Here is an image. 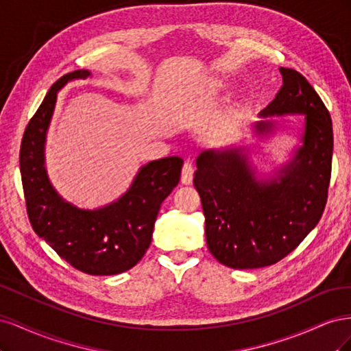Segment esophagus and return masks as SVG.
I'll return each mask as SVG.
<instances>
[{
	"label": "esophagus",
	"mask_w": 351,
	"mask_h": 351,
	"mask_svg": "<svg viewBox=\"0 0 351 351\" xmlns=\"http://www.w3.org/2000/svg\"><path fill=\"white\" fill-rule=\"evenodd\" d=\"M193 173L195 167L192 162H186L182 169V183L183 184H192L193 183Z\"/></svg>",
	"instance_id": "obj_1"
}]
</instances>
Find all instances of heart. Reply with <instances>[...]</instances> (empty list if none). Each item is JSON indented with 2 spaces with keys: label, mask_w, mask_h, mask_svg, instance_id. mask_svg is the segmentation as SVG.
I'll list each match as a JSON object with an SVG mask.
<instances>
[{
  "label": "heart",
  "mask_w": 351,
  "mask_h": 351,
  "mask_svg": "<svg viewBox=\"0 0 351 351\" xmlns=\"http://www.w3.org/2000/svg\"><path fill=\"white\" fill-rule=\"evenodd\" d=\"M226 88V82L222 79H209L208 82H204L199 86V92L204 95V97H215L218 92Z\"/></svg>",
  "instance_id": "obj_1"
}]
</instances>
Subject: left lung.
Segmentation results:
<instances>
[{
	"label": "left lung",
	"mask_w": 351,
	"mask_h": 351,
	"mask_svg": "<svg viewBox=\"0 0 351 351\" xmlns=\"http://www.w3.org/2000/svg\"><path fill=\"white\" fill-rule=\"evenodd\" d=\"M282 86L262 120L259 141L277 134V117L303 115L300 146L265 174L250 161L247 146L206 149L196 158L193 183L205 214L208 249L219 263L254 269L277 263L319 222L332 162V123L319 95L299 71L280 67Z\"/></svg>",
	"instance_id": "obj_1"
}]
</instances>
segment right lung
Returning <instances> with one entry per match:
<instances>
[{"mask_svg":"<svg viewBox=\"0 0 351 351\" xmlns=\"http://www.w3.org/2000/svg\"><path fill=\"white\" fill-rule=\"evenodd\" d=\"M89 76V70H74L52 84L25 130L20 173L36 234L76 269L115 275L133 268L149 247L159 208L180 182L183 159L167 156L142 165L119 199L97 209L79 208L62 197L45 167L47 133L58 92L69 82Z\"/></svg>","mask_w":351,"mask_h":351,"instance_id":"add662e5","label":"right lung"}]
</instances>
